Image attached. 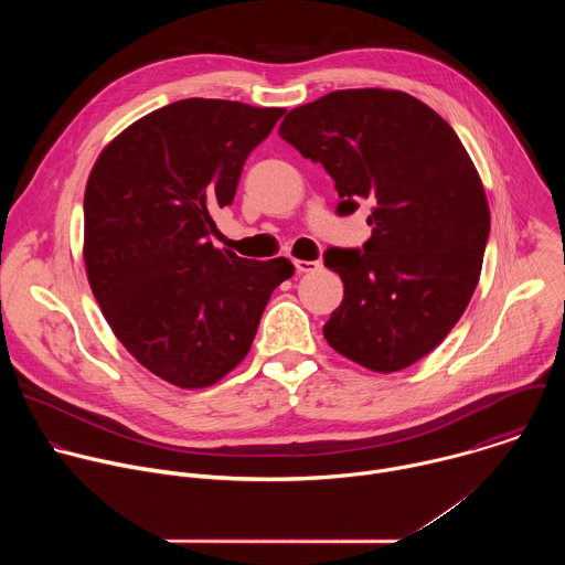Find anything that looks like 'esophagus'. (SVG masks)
<instances>
[{
	"instance_id": "obj_1",
	"label": "esophagus",
	"mask_w": 565,
	"mask_h": 565,
	"mask_svg": "<svg viewBox=\"0 0 565 565\" xmlns=\"http://www.w3.org/2000/svg\"><path fill=\"white\" fill-rule=\"evenodd\" d=\"M295 266H297V273H299V275H301V273H317V270L321 268L319 262H303V259L295 262Z\"/></svg>"
}]
</instances>
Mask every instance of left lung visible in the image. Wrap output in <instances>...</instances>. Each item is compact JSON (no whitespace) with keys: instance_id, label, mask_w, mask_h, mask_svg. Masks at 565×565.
Segmentation results:
<instances>
[{"instance_id":"8db88e82","label":"left lung","mask_w":565,"mask_h":565,"mask_svg":"<svg viewBox=\"0 0 565 565\" xmlns=\"http://www.w3.org/2000/svg\"><path fill=\"white\" fill-rule=\"evenodd\" d=\"M279 136L321 163L340 214L373 203L362 250L331 248L344 299L327 342L355 364L393 373L431 353L462 317L480 277L490 205L456 131L395 89H342L292 109Z\"/></svg>"}]
</instances>
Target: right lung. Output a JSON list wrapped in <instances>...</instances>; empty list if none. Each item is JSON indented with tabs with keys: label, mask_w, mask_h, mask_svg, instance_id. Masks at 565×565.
<instances>
[{
	"label": "right lung",
	"mask_w": 565,
	"mask_h": 565,
	"mask_svg": "<svg viewBox=\"0 0 565 565\" xmlns=\"http://www.w3.org/2000/svg\"><path fill=\"white\" fill-rule=\"evenodd\" d=\"M281 107L188 98L120 131L85 190V268L120 344L147 371L205 388L253 347L286 257L241 259L212 246V212L232 203L248 153Z\"/></svg>",
	"instance_id": "add662e5"
}]
</instances>
